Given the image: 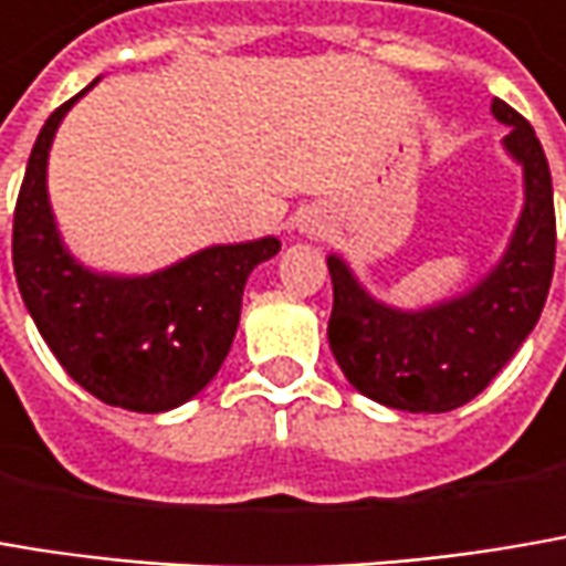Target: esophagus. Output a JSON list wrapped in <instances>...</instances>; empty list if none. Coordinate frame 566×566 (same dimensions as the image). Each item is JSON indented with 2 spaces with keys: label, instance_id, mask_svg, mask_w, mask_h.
<instances>
[{
  "label": "esophagus",
  "instance_id": "1",
  "mask_svg": "<svg viewBox=\"0 0 566 566\" xmlns=\"http://www.w3.org/2000/svg\"><path fill=\"white\" fill-rule=\"evenodd\" d=\"M303 228H308V234H315V231H322V222L318 219H305Z\"/></svg>",
  "mask_w": 566,
  "mask_h": 566
}]
</instances>
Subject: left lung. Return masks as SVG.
<instances>
[{
  "label": "left lung",
  "mask_w": 566,
  "mask_h": 566,
  "mask_svg": "<svg viewBox=\"0 0 566 566\" xmlns=\"http://www.w3.org/2000/svg\"><path fill=\"white\" fill-rule=\"evenodd\" d=\"M493 115L509 125L505 150L525 170V209L503 261L470 293L402 312L364 293L342 258H328L335 305L332 354L364 396L402 412H451L480 396L532 335L554 276V189L535 128L503 99Z\"/></svg>",
  "instance_id": "8db88e82"
}]
</instances>
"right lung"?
Here are the masks:
<instances>
[{
	"instance_id": "obj_1",
	"label": "right lung",
	"mask_w": 566,
	"mask_h": 566,
	"mask_svg": "<svg viewBox=\"0 0 566 566\" xmlns=\"http://www.w3.org/2000/svg\"><path fill=\"white\" fill-rule=\"evenodd\" d=\"M80 96L51 112L31 147L12 224L15 280L41 338L86 392L132 412H167L219 374L244 283L280 241L206 248L150 276H108L73 261L48 202V150Z\"/></svg>"
}]
</instances>
